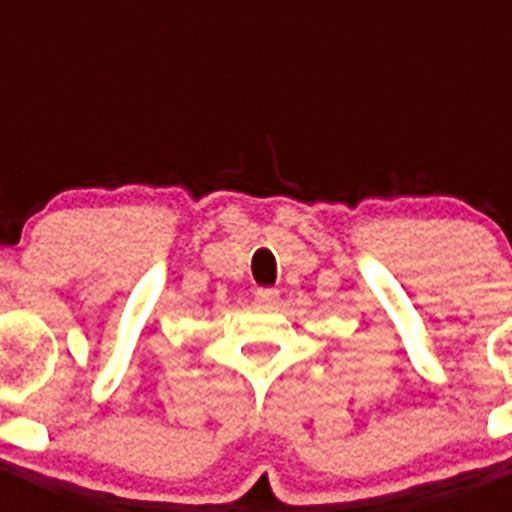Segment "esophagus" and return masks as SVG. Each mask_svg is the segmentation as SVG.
Segmentation results:
<instances>
[{
    "mask_svg": "<svg viewBox=\"0 0 512 512\" xmlns=\"http://www.w3.org/2000/svg\"><path fill=\"white\" fill-rule=\"evenodd\" d=\"M253 295H256V300H259V302H277L279 289H274V287H259V289H256V292H253Z\"/></svg>",
    "mask_w": 512,
    "mask_h": 512,
    "instance_id": "esophagus-1",
    "label": "esophagus"
}]
</instances>
